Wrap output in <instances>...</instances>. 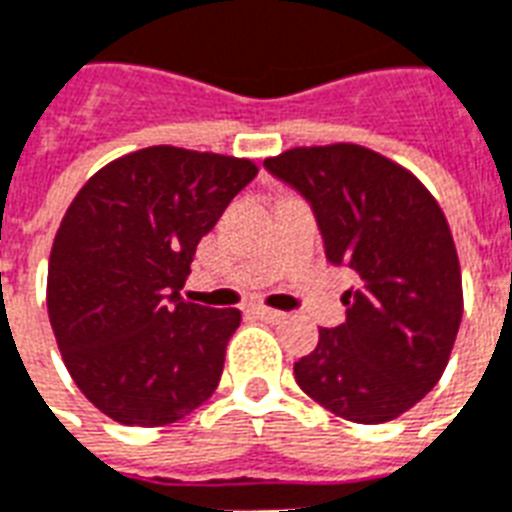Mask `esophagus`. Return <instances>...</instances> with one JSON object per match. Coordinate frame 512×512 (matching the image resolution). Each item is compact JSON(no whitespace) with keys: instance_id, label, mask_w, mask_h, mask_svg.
I'll use <instances>...</instances> for the list:
<instances>
[{"instance_id":"esophagus-1","label":"esophagus","mask_w":512,"mask_h":512,"mask_svg":"<svg viewBox=\"0 0 512 512\" xmlns=\"http://www.w3.org/2000/svg\"><path fill=\"white\" fill-rule=\"evenodd\" d=\"M256 318H261L264 323H283L285 320V312L280 310H269V307H256Z\"/></svg>"}]
</instances>
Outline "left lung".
Wrapping results in <instances>:
<instances>
[{"instance_id": "obj_1", "label": "left lung", "mask_w": 512, "mask_h": 512, "mask_svg": "<svg viewBox=\"0 0 512 512\" xmlns=\"http://www.w3.org/2000/svg\"><path fill=\"white\" fill-rule=\"evenodd\" d=\"M267 170L310 200L326 256L358 275L347 320L320 328L293 363L301 390L358 425L398 419L446 371L462 323V272L449 221L427 186L358 144L296 146Z\"/></svg>"}]
</instances>
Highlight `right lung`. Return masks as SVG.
I'll return each mask as SVG.
<instances>
[{
    "instance_id": "1",
    "label": "right lung",
    "mask_w": 512,
    "mask_h": 512,
    "mask_svg": "<svg viewBox=\"0 0 512 512\" xmlns=\"http://www.w3.org/2000/svg\"><path fill=\"white\" fill-rule=\"evenodd\" d=\"M256 173L245 157L149 146L71 200L47 264V315L71 379L114 422L170 425L219 387L240 310L178 291L197 243Z\"/></svg>"
}]
</instances>
